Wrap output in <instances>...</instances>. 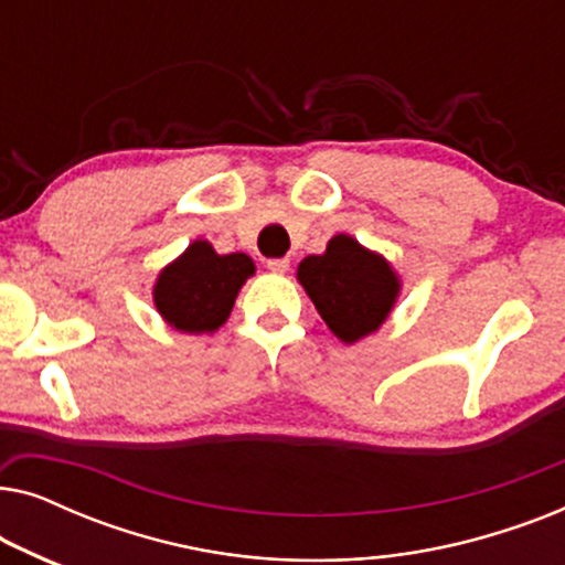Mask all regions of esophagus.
<instances>
[{
    "label": "esophagus",
    "mask_w": 565,
    "mask_h": 565,
    "mask_svg": "<svg viewBox=\"0 0 565 565\" xmlns=\"http://www.w3.org/2000/svg\"><path fill=\"white\" fill-rule=\"evenodd\" d=\"M267 269H269V273H275V275H285L290 269V259H285V257L267 259Z\"/></svg>",
    "instance_id": "34e87169"
}]
</instances>
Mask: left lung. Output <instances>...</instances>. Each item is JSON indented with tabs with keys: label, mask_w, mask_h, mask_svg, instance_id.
Listing matches in <instances>:
<instances>
[{
	"label": "left lung",
	"mask_w": 565,
	"mask_h": 565,
	"mask_svg": "<svg viewBox=\"0 0 565 565\" xmlns=\"http://www.w3.org/2000/svg\"><path fill=\"white\" fill-rule=\"evenodd\" d=\"M298 280L344 344L381 329L401 292V280L388 262L347 234L331 238L323 254L300 262Z\"/></svg>",
	"instance_id": "left-lung-1"
}]
</instances>
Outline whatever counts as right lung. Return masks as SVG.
<instances>
[{"mask_svg":"<svg viewBox=\"0 0 565 565\" xmlns=\"http://www.w3.org/2000/svg\"><path fill=\"white\" fill-rule=\"evenodd\" d=\"M254 269L246 254H218L211 242L198 238L159 273L153 306L172 329L211 334L226 323L238 290Z\"/></svg>","mask_w":565,"mask_h":565,"instance_id":"add662e5","label":"right lung"}]
</instances>
